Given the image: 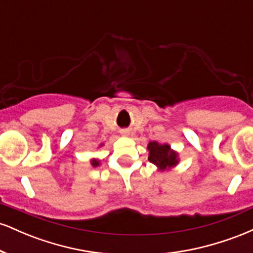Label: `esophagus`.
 I'll return each instance as SVG.
<instances>
[{
	"label": "esophagus",
	"mask_w": 253,
	"mask_h": 253,
	"mask_svg": "<svg viewBox=\"0 0 253 253\" xmlns=\"http://www.w3.org/2000/svg\"><path fill=\"white\" fill-rule=\"evenodd\" d=\"M120 133H121V135H124V136H127L129 134V132L127 129H123Z\"/></svg>",
	"instance_id": "34e87169"
}]
</instances>
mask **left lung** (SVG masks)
I'll return each instance as SVG.
<instances>
[{
    "label": "left lung",
    "instance_id": "obj_1",
    "mask_svg": "<svg viewBox=\"0 0 253 253\" xmlns=\"http://www.w3.org/2000/svg\"><path fill=\"white\" fill-rule=\"evenodd\" d=\"M149 161L156 165L157 171H170L179 164V155L169 144L150 141L147 145Z\"/></svg>",
    "mask_w": 253,
    "mask_h": 253
}]
</instances>
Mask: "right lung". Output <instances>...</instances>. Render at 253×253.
<instances>
[{
	"instance_id": "right-lung-1",
	"label": "right lung",
	"mask_w": 253,
	"mask_h": 253,
	"mask_svg": "<svg viewBox=\"0 0 253 253\" xmlns=\"http://www.w3.org/2000/svg\"><path fill=\"white\" fill-rule=\"evenodd\" d=\"M102 146H103V143L98 145V147H102ZM90 164H91V167L97 168V167H100L101 161H100V159H97V158H92V159H90Z\"/></svg>"
}]
</instances>
